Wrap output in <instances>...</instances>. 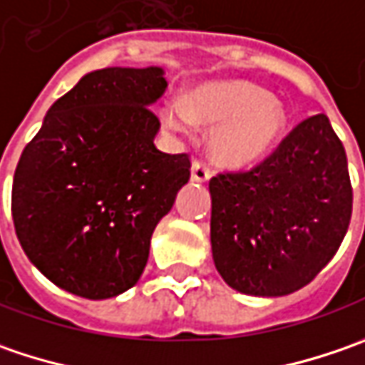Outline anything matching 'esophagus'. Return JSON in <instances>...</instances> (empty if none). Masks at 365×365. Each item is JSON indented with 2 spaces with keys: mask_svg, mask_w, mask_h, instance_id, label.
<instances>
[{
  "mask_svg": "<svg viewBox=\"0 0 365 365\" xmlns=\"http://www.w3.org/2000/svg\"><path fill=\"white\" fill-rule=\"evenodd\" d=\"M210 169L208 167L204 165L202 161H194L192 163V182H196V183H204V182H208L210 180Z\"/></svg>",
  "mask_w": 365,
  "mask_h": 365,
  "instance_id": "1",
  "label": "esophagus"
}]
</instances>
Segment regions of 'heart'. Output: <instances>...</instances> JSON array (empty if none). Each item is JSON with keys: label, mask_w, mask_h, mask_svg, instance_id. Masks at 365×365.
Wrapping results in <instances>:
<instances>
[{"label": "heart", "mask_w": 365, "mask_h": 365, "mask_svg": "<svg viewBox=\"0 0 365 365\" xmlns=\"http://www.w3.org/2000/svg\"><path fill=\"white\" fill-rule=\"evenodd\" d=\"M165 128L192 135L196 126L214 128L208 153L230 169L257 165L269 157L286 130L284 103L245 79H210L187 89L183 100L161 108Z\"/></svg>", "instance_id": "obj_1"}]
</instances>
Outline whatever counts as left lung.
<instances>
[{
	"mask_svg": "<svg viewBox=\"0 0 365 365\" xmlns=\"http://www.w3.org/2000/svg\"><path fill=\"white\" fill-rule=\"evenodd\" d=\"M208 190L214 265L249 296L307 286L333 259L351 220L347 157L325 114L300 122L259 167L216 175Z\"/></svg>",
	"mask_w": 365,
	"mask_h": 365,
	"instance_id": "left-lung-1",
	"label": "left lung"
}]
</instances>
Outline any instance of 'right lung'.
I'll use <instances>...</instances> for the list:
<instances>
[{
	"instance_id": "right-lung-1",
	"label": "right lung",
	"mask_w": 365,
	"mask_h": 365,
	"mask_svg": "<svg viewBox=\"0 0 365 365\" xmlns=\"http://www.w3.org/2000/svg\"><path fill=\"white\" fill-rule=\"evenodd\" d=\"M161 67H106L58 98L18 161L11 216L32 265L67 292L103 300L133 288L153 230L190 180L187 155L155 147Z\"/></svg>"
}]
</instances>
